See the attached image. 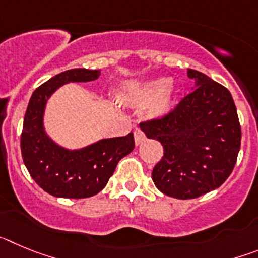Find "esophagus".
<instances>
[{
	"mask_svg": "<svg viewBox=\"0 0 258 258\" xmlns=\"http://www.w3.org/2000/svg\"><path fill=\"white\" fill-rule=\"evenodd\" d=\"M134 141H136V145L137 146L141 145V143L145 142V141H146V134L143 133L142 131H141L140 127L134 131Z\"/></svg>",
	"mask_w": 258,
	"mask_h": 258,
	"instance_id": "esophagus-1",
	"label": "esophagus"
}]
</instances>
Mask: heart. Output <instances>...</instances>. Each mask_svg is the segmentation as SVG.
Wrapping results in <instances>:
<instances>
[{
    "label": "heart",
    "mask_w": 258,
    "mask_h": 258,
    "mask_svg": "<svg viewBox=\"0 0 258 258\" xmlns=\"http://www.w3.org/2000/svg\"><path fill=\"white\" fill-rule=\"evenodd\" d=\"M172 83L166 80H154L145 84L127 83L118 94L121 103L127 106H146L150 105V116H161L170 109L173 102Z\"/></svg>",
    "instance_id": "1"
}]
</instances>
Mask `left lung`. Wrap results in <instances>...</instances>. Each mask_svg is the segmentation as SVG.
<instances>
[{"instance_id":"8db88e82","label":"left lung","mask_w":258,"mask_h":258,"mask_svg":"<svg viewBox=\"0 0 258 258\" xmlns=\"http://www.w3.org/2000/svg\"><path fill=\"white\" fill-rule=\"evenodd\" d=\"M195 89L160 117L140 124L161 143L164 156L152 181L175 199H195L229 178L240 150L241 129L231 94L199 71L187 70Z\"/></svg>"}]
</instances>
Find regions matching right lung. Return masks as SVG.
<instances>
[{
	"instance_id": "1",
	"label": "right lung",
	"mask_w": 258,
	"mask_h": 258,
	"mask_svg": "<svg viewBox=\"0 0 258 258\" xmlns=\"http://www.w3.org/2000/svg\"><path fill=\"white\" fill-rule=\"evenodd\" d=\"M99 75V70L64 71L38 86L29 99L20 136L23 161L33 181L52 197H93L103 190L118 161L134 149L133 133L102 140L77 151L61 149L45 133L42 116L50 95L63 84L93 81Z\"/></svg>"
}]
</instances>
